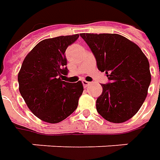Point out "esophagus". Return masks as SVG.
Instances as JSON below:
<instances>
[{"instance_id": "34e87169", "label": "esophagus", "mask_w": 160, "mask_h": 160, "mask_svg": "<svg viewBox=\"0 0 160 160\" xmlns=\"http://www.w3.org/2000/svg\"><path fill=\"white\" fill-rule=\"evenodd\" d=\"M82 83H83V87H87V86H89L90 84H91L90 82H88V81H85V80H83V81H82Z\"/></svg>"}]
</instances>
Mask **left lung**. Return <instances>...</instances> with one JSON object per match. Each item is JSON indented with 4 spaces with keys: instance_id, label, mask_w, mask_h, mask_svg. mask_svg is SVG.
<instances>
[{
    "instance_id": "left-lung-1",
    "label": "left lung",
    "mask_w": 160,
    "mask_h": 160,
    "mask_svg": "<svg viewBox=\"0 0 160 160\" xmlns=\"http://www.w3.org/2000/svg\"><path fill=\"white\" fill-rule=\"evenodd\" d=\"M109 83L102 84L98 113L109 122L123 123L138 112L151 80L147 57L137 44L118 34H80Z\"/></svg>"
}]
</instances>
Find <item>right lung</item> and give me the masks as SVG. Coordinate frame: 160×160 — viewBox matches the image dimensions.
<instances>
[{"label":"right lung","instance_id":"add662e5","mask_svg":"<svg viewBox=\"0 0 160 160\" xmlns=\"http://www.w3.org/2000/svg\"><path fill=\"white\" fill-rule=\"evenodd\" d=\"M79 34L41 41L28 53L18 75L19 92L28 108L41 120L56 124L70 116L83 91L81 81H63L68 74L67 48Z\"/></svg>","mask_w":160,"mask_h":160}]
</instances>
